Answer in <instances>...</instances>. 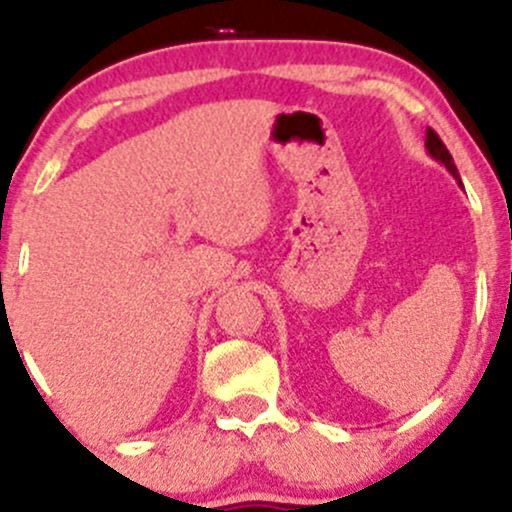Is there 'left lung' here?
I'll list each match as a JSON object with an SVG mask.
<instances>
[{
    "mask_svg": "<svg viewBox=\"0 0 512 512\" xmlns=\"http://www.w3.org/2000/svg\"><path fill=\"white\" fill-rule=\"evenodd\" d=\"M425 144H427V151H430L432 156L437 158V161H442L444 166H447L449 173H452L454 178L459 180V173H456V166H454V161H452V153L447 151V146H444V141L439 139L437 131L427 129V141H425Z\"/></svg>",
    "mask_w": 512,
    "mask_h": 512,
    "instance_id": "obj_1",
    "label": "left lung"
}]
</instances>
